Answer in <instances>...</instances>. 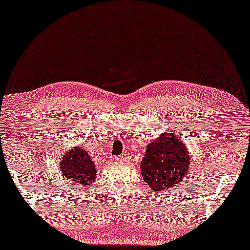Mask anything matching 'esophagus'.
<instances>
[{
    "instance_id": "1",
    "label": "esophagus",
    "mask_w": 250,
    "mask_h": 250,
    "mask_svg": "<svg viewBox=\"0 0 250 250\" xmlns=\"http://www.w3.org/2000/svg\"><path fill=\"white\" fill-rule=\"evenodd\" d=\"M115 160H117L118 162H125V161H128V157H126L125 154H122V155L118 156Z\"/></svg>"
}]
</instances>
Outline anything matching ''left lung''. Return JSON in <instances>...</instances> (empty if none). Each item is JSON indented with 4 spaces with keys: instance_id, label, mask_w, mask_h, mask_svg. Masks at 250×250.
Returning a JSON list of instances; mask_svg holds the SVG:
<instances>
[{
    "instance_id": "8db88e82",
    "label": "left lung",
    "mask_w": 250,
    "mask_h": 250,
    "mask_svg": "<svg viewBox=\"0 0 250 250\" xmlns=\"http://www.w3.org/2000/svg\"><path fill=\"white\" fill-rule=\"evenodd\" d=\"M188 152L184 140L170 132L147 145L140 170L153 194L161 195L180 184L190 164Z\"/></svg>"
}]
</instances>
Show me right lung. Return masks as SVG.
I'll return each mask as SVG.
<instances>
[{
    "mask_svg": "<svg viewBox=\"0 0 250 250\" xmlns=\"http://www.w3.org/2000/svg\"><path fill=\"white\" fill-rule=\"evenodd\" d=\"M60 168L66 180L76 182L80 187L93 185L97 177L94 162L83 147L79 146L68 150L60 161Z\"/></svg>",
    "mask_w": 250,
    "mask_h": 250,
    "instance_id": "obj_1",
    "label": "right lung"
}]
</instances>
